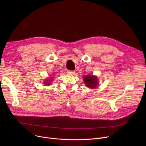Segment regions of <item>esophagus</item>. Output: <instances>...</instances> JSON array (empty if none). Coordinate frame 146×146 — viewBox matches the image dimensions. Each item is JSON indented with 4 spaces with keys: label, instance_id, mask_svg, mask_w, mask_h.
I'll return each instance as SVG.
<instances>
[{
    "label": "esophagus",
    "instance_id": "obj_1",
    "mask_svg": "<svg viewBox=\"0 0 146 146\" xmlns=\"http://www.w3.org/2000/svg\"><path fill=\"white\" fill-rule=\"evenodd\" d=\"M67 73L68 74H74L75 72L74 71H72V70H67Z\"/></svg>",
    "mask_w": 146,
    "mask_h": 146
}]
</instances>
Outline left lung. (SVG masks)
Wrapping results in <instances>:
<instances>
[{
	"mask_svg": "<svg viewBox=\"0 0 146 146\" xmlns=\"http://www.w3.org/2000/svg\"><path fill=\"white\" fill-rule=\"evenodd\" d=\"M84 83L85 85L89 88L94 89L98 85V79L97 76L92 74L85 76L83 78Z\"/></svg>",
	"mask_w": 146,
	"mask_h": 146,
	"instance_id": "obj_1",
	"label": "left lung"
}]
</instances>
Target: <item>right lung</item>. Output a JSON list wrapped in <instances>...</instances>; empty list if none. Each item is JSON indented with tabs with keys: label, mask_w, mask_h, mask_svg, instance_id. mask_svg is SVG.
I'll use <instances>...</instances> for the list:
<instances>
[{
	"label": "right lung",
	"mask_w": 146,
	"mask_h": 146,
	"mask_svg": "<svg viewBox=\"0 0 146 146\" xmlns=\"http://www.w3.org/2000/svg\"><path fill=\"white\" fill-rule=\"evenodd\" d=\"M51 80H50V79H49L48 80H44V83L45 84V85H51Z\"/></svg>",
	"instance_id": "right-lung-1"
}]
</instances>
